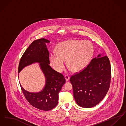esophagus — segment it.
I'll list each match as a JSON object with an SVG mask.
<instances>
[{"label":"esophagus","mask_w":126,"mask_h":126,"mask_svg":"<svg viewBox=\"0 0 126 126\" xmlns=\"http://www.w3.org/2000/svg\"><path fill=\"white\" fill-rule=\"evenodd\" d=\"M65 79H66V81H69V80L70 79V76H69L68 75H67V74H66V75H65Z\"/></svg>","instance_id":"esophagus-1"}]
</instances>
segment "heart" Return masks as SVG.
<instances>
[{
	"label": "heart",
	"mask_w": 126,
	"mask_h": 126,
	"mask_svg": "<svg viewBox=\"0 0 126 126\" xmlns=\"http://www.w3.org/2000/svg\"><path fill=\"white\" fill-rule=\"evenodd\" d=\"M56 54H52L49 60L52 67L57 72L64 68L66 60L67 66L73 72H78L89 64L93 55L92 44L88 41L70 40L60 42L56 47Z\"/></svg>",
	"instance_id": "b5f03b06"
}]
</instances>
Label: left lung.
Listing matches in <instances>:
<instances>
[{
    "label": "left lung",
    "instance_id": "1",
    "mask_svg": "<svg viewBox=\"0 0 126 126\" xmlns=\"http://www.w3.org/2000/svg\"><path fill=\"white\" fill-rule=\"evenodd\" d=\"M111 67L108 56L98 55L82 70L70 78L74 99L83 108H91L106 96L110 85Z\"/></svg>",
    "mask_w": 126,
    "mask_h": 126
}]
</instances>
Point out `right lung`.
I'll use <instances>...</instances> for the list:
<instances>
[{"label":"right lung","mask_w":126,"mask_h":126,"mask_svg":"<svg viewBox=\"0 0 126 126\" xmlns=\"http://www.w3.org/2000/svg\"><path fill=\"white\" fill-rule=\"evenodd\" d=\"M50 41L44 38L35 40L31 43L21 57L18 73L25 67L35 62L40 63L46 84L42 91L31 93L25 90L20 84L26 99L33 107L43 111H49L58 104V94L66 80L62 73L53 70L49 65V52L46 44Z\"/></svg>","instance_id":"obj_1"}]
</instances>
